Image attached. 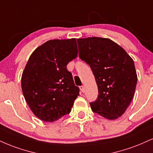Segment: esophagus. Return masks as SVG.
I'll use <instances>...</instances> for the list:
<instances>
[{
    "instance_id": "obj_1",
    "label": "esophagus",
    "mask_w": 153,
    "mask_h": 153,
    "mask_svg": "<svg viewBox=\"0 0 153 153\" xmlns=\"http://www.w3.org/2000/svg\"><path fill=\"white\" fill-rule=\"evenodd\" d=\"M80 91H81V92H82V93H83V92H84V91H85V90H84V86H80Z\"/></svg>"
}]
</instances>
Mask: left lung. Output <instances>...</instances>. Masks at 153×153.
Returning a JSON list of instances; mask_svg holds the SVG:
<instances>
[{
    "label": "left lung",
    "mask_w": 153,
    "mask_h": 153,
    "mask_svg": "<svg viewBox=\"0 0 153 153\" xmlns=\"http://www.w3.org/2000/svg\"><path fill=\"white\" fill-rule=\"evenodd\" d=\"M79 57L90 65L96 81L98 96L90 103L93 112L115 120L126 112L137 85L133 60L109 38L77 39Z\"/></svg>",
    "instance_id": "1"
}]
</instances>
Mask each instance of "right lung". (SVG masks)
<instances>
[{
    "label": "right lung",
    "instance_id": "1",
    "mask_svg": "<svg viewBox=\"0 0 153 153\" xmlns=\"http://www.w3.org/2000/svg\"><path fill=\"white\" fill-rule=\"evenodd\" d=\"M78 55L75 38L51 40L35 50L21 78L25 101L37 117L53 122L69 114L79 95L68 63Z\"/></svg>",
    "mask_w": 153,
    "mask_h": 153
}]
</instances>
